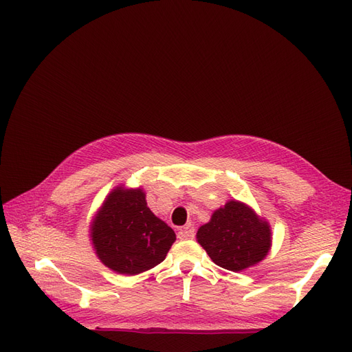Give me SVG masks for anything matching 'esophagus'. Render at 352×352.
<instances>
[{"label": "esophagus", "mask_w": 352, "mask_h": 352, "mask_svg": "<svg viewBox=\"0 0 352 352\" xmlns=\"http://www.w3.org/2000/svg\"><path fill=\"white\" fill-rule=\"evenodd\" d=\"M177 238L180 241H188V239H192L194 238V228L192 226H185L182 229H179L177 232Z\"/></svg>", "instance_id": "obj_1"}]
</instances>
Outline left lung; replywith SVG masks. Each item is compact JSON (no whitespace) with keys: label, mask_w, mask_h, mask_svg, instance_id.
I'll return each mask as SVG.
<instances>
[{"label":"left lung","mask_w":352,"mask_h":352,"mask_svg":"<svg viewBox=\"0 0 352 352\" xmlns=\"http://www.w3.org/2000/svg\"><path fill=\"white\" fill-rule=\"evenodd\" d=\"M197 241L220 267L242 272L258 264L272 248L269 221L245 202L230 199L197 232Z\"/></svg>","instance_id":"obj_1"}]
</instances>
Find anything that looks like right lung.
<instances>
[{
  "label": "right lung",
  "mask_w": 352,
  "mask_h": 352,
  "mask_svg": "<svg viewBox=\"0 0 352 352\" xmlns=\"http://www.w3.org/2000/svg\"><path fill=\"white\" fill-rule=\"evenodd\" d=\"M89 226L92 247L100 261L126 276L155 267L176 241L175 230L146 206L142 188L116 186Z\"/></svg>",
  "instance_id": "right-lung-1"
}]
</instances>
